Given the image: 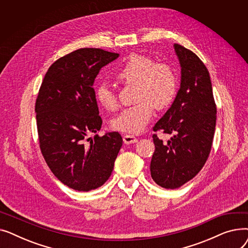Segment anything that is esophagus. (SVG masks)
<instances>
[{
	"mask_svg": "<svg viewBox=\"0 0 248 248\" xmlns=\"http://www.w3.org/2000/svg\"><path fill=\"white\" fill-rule=\"evenodd\" d=\"M138 141V139L132 135H124V142L125 145L129 144H135V142Z\"/></svg>",
	"mask_w": 248,
	"mask_h": 248,
	"instance_id": "1",
	"label": "esophagus"
}]
</instances>
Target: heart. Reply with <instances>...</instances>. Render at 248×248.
Listing matches in <instances>:
<instances>
[{
    "instance_id": "obj_1",
    "label": "heart",
    "mask_w": 248,
    "mask_h": 248,
    "mask_svg": "<svg viewBox=\"0 0 248 248\" xmlns=\"http://www.w3.org/2000/svg\"><path fill=\"white\" fill-rule=\"evenodd\" d=\"M115 77L124 83L137 85L136 99L139 101L113 117L111 126L119 132H142L154 114V106L159 109L165 108L170 106L176 95L177 78L172 67L165 63H155L152 58L145 55H129L116 71ZM95 96L104 108H116V95L108 83L98 84Z\"/></svg>"
}]
</instances>
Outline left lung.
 I'll use <instances>...</instances> for the list:
<instances>
[{
    "mask_svg": "<svg viewBox=\"0 0 248 248\" xmlns=\"http://www.w3.org/2000/svg\"><path fill=\"white\" fill-rule=\"evenodd\" d=\"M181 66V83L171 108L154 131L172 135L166 145L153 136L151 176L159 186L177 189L196 176L210 154L216 106L209 72L192 51L174 44Z\"/></svg>",
    "mask_w": 248,
    "mask_h": 248,
    "instance_id": "8db88e82",
    "label": "left lung"
}]
</instances>
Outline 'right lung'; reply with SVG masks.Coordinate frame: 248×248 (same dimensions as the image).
<instances>
[{
	"mask_svg": "<svg viewBox=\"0 0 248 248\" xmlns=\"http://www.w3.org/2000/svg\"><path fill=\"white\" fill-rule=\"evenodd\" d=\"M119 56L98 48L75 50L51 65L39 90L35 112L42 155L55 177L76 191L106 183L123 146L117 132L87 139L102 124L94 80Z\"/></svg>",
	"mask_w": 248,
	"mask_h": 248,
	"instance_id": "obj_1",
	"label": "right lung"
}]
</instances>
